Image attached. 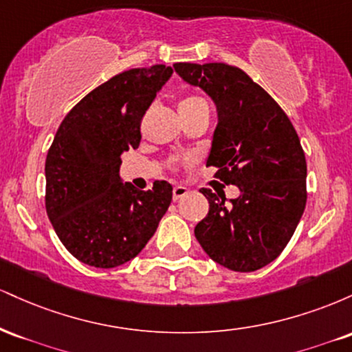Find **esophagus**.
Here are the masks:
<instances>
[{
  "label": "esophagus",
  "mask_w": 352,
  "mask_h": 352,
  "mask_svg": "<svg viewBox=\"0 0 352 352\" xmlns=\"http://www.w3.org/2000/svg\"><path fill=\"white\" fill-rule=\"evenodd\" d=\"M187 193H188V188H187V187H182V185H179V187L173 188L172 199H173V201H179L180 199H184V197L187 195Z\"/></svg>",
  "instance_id": "1"
}]
</instances>
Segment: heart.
Returning <instances> with one entry per match:
<instances>
[{"instance_id": "b5f03b06", "label": "heart", "mask_w": 352, "mask_h": 352, "mask_svg": "<svg viewBox=\"0 0 352 352\" xmlns=\"http://www.w3.org/2000/svg\"><path fill=\"white\" fill-rule=\"evenodd\" d=\"M200 106H207V104L204 102V99L195 98V96H192V98H185L184 100H180V104H179V114L193 111V109H197Z\"/></svg>"}]
</instances>
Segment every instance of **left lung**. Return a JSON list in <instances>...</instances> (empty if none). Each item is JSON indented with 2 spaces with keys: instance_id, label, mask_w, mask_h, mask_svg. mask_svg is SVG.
<instances>
[{
  "instance_id": "1",
  "label": "left lung",
  "mask_w": 352,
  "mask_h": 352,
  "mask_svg": "<svg viewBox=\"0 0 352 352\" xmlns=\"http://www.w3.org/2000/svg\"><path fill=\"white\" fill-rule=\"evenodd\" d=\"M185 82L204 89L217 106L207 165L236 185L240 197L201 188L210 210L195 227L205 253L218 265L248 273L280 256L306 207V159L292 120L240 67L177 63Z\"/></svg>"
}]
</instances>
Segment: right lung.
I'll return each instance as SVG.
<instances>
[{"instance_id":"add662e5","label":"right lung","mask_w":352,"mask_h":352,"mask_svg":"<svg viewBox=\"0 0 352 352\" xmlns=\"http://www.w3.org/2000/svg\"><path fill=\"white\" fill-rule=\"evenodd\" d=\"M173 69L120 72L80 99L60 122L46 157V212L79 261L116 268L142 252L172 201V185L137 190L120 182V155L140 144V120Z\"/></svg>"}]
</instances>
